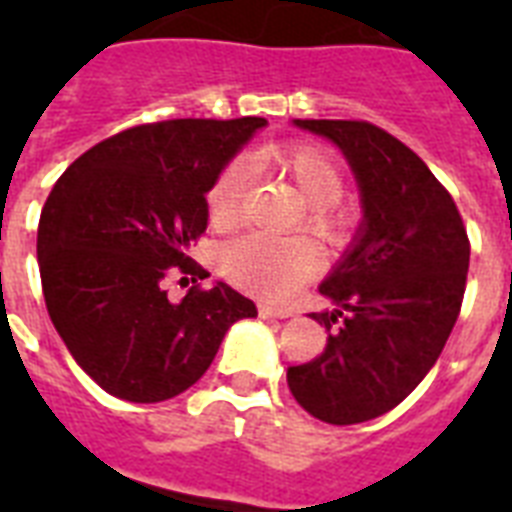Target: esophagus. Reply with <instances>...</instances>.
Returning <instances> with one entry per match:
<instances>
[{
  "mask_svg": "<svg viewBox=\"0 0 512 512\" xmlns=\"http://www.w3.org/2000/svg\"><path fill=\"white\" fill-rule=\"evenodd\" d=\"M257 311H260L263 319H289V316H292L289 308H273V305H260Z\"/></svg>",
  "mask_w": 512,
  "mask_h": 512,
  "instance_id": "34e87169",
  "label": "esophagus"
}]
</instances>
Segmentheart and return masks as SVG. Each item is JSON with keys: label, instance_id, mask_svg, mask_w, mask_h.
Wrapping results in <instances>:
<instances>
[{"label": "heart", "instance_id": "b5f03b06", "mask_svg": "<svg viewBox=\"0 0 512 512\" xmlns=\"http://www.w3.org/2000/svg\"><path fill=\"white\" fill-rule=\"evenodd\" d=\"M273 162L295 180L297 191L308 201V225L324 236H340L348 217L340 207L345 177L335 156L321 146L295 143L273 151ZM249 167L244 159H231L209 185V217L217 225L233 223L241 212L247 191ZM223 268L239 287L265 297L287 300L311 281L321 268V252L308 236H273V233H244L223 249Z\"/></svg>", "mask_w": 512, "mask_h": 512}]
</instances>
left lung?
Wrapping results in <instances>:
<instances>
[{
    "instance_id": "obj_1",
    "label": "left lung",
    "mask_w": 512,
    "mask_h": 512,
    "mask_svg": "<svg viewBox=\"0 0 512 512\" xmlns=\"http://www.w3.org/2000/svg\"><path fill=\"white\" fill-rule=\"evenodd\" d=\"M340 148L356 175L364 220L319 292L335 311L313 313L327 348L289 366L297 404L329 425H356L398 406L433 369L468 279L460 209L428 164L369 122L295 119Z\"/></svg>"
}]
</instances>
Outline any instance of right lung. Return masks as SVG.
Masks as SVG:
<instances>
[{
  "mask_svg": "<svg viewBox=\"0 0 512 512\" xmlns=\"http://www.w3.org/2000/svg\"><path fill=\"white\" fill-rule=\"evenodd\" d=\"M265 124L244 116L130 127L79 156L44 201L36 257L47 313L111 396H180L207 372L228 327L257 316L228 284H193L172 303L164 281L209 276L188 257L207 231L209 185Z\"/></svg>",
  "mask_w": 512,
  "mask_h": 512,
  "instance_id": "obj_1",
  "label": "right lung"
}]
</instances>
